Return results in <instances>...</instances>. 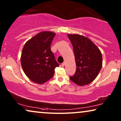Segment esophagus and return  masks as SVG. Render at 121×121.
I'll list each match as a JSON object with an SVG mask.
<instances>
[{
	"instance_id": "1",
	"label": "esophagus",
	"mask_w": 121,
	"mask_h": 121,
	"mask_svg": "<svg viewBox=\"0 0 121 121\" xmlns=\"http://www.w3.org/2000/svg\"><path fill=\"white\" fill-rule=\"evenodd\" d=\"M65 62H63V63H62V67H64V66L65 65Z\"/></svg>"
}]
</instances>
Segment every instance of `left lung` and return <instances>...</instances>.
Returning a JSON list of instances; mask_svg holds the SVG:
<instances>
[{"instance_id": "1", "label": "left lung", "mask_w": 121, "mask_h": 121, "mask_svg": "<svg viewBox=\"0 0 121 121\" xmlns=\"http://www.w3.org/2000/svg\"><path fill=\"white\" fill-rule=\"evenodd\" d=\"M73 47L76 72L70 79L79 86L90 84L95 80L102 65L101 53L88 38L78 34H68Z\"/></svg>"}]
</instances>
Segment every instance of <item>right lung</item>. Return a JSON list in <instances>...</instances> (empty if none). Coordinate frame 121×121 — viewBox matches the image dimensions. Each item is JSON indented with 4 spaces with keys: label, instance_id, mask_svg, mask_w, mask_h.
<instances>
[{
    "label": "right lung",
    "instance_id": "add662e5",
    "mask_svg": "<svg viewBox=\"0 0 121 121\" xmlns=\"http://www.w3.org/2000/svg\"><path fill=\"white\" fill-rule=\"evenodd\" d=\"M55 35L50 31L39 32L23 47L21 56L22 69L31 81L37 84H43L52 78L54 69L59 65L51 49Z\"/></svg>",
    "mask_w": 121,
    "mask_h": 121
}]
</instances>
